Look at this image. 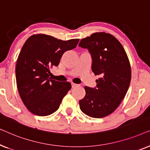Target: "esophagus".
<instances>
[{"instance_id":"34e87169","label":"esophagus","mask_w":150,"mask_h":150,"mask_svg":"<svg viewBox=\"0 0 150 150\" xmlns=\"http://www.w3.org/2000/svg\"><path fill=\"white\" fill-rule=\"evenodd\" d=\"M77 86H79V85H77V84H75V83H71V87H72V88L76 87Z\"/></svg>"}]
</instances>
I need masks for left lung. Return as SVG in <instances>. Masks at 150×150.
Masks as SVG:
<instances>
[{
    "instance_id": "8db88e82",
    "label": "left lung",
    "mask_w": 150,
    "mask_h": 150,
    "mask_svg": "<svg viewBox=\"0 0 150 150\" xmlns=\"http://www.w3.org/2000/svg\"><path fill=\"white\" fill-rule=\"evenodd\" d=\"M79 46L89 50L92 71L101 76L96 80V88L85 87L86 94L79 101L80 108L91 117H104L120 106L128 89L131 80L128 57L117 39L104 32L82 39Z\"/></svg>"
}]
</instances>
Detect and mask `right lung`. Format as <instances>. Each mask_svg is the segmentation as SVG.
Listing matches in <instances>:
<instances>
[{
	"instance_id": "add662e5",
	"label": "right lung",
	"mask_w": 150,
	"mask_h": 150,
	"mask_svg": "<svg viewBox=\"0 0 150 150\" xmlns=\"http://www.w3.org/2000/svg\"><path fill=\"white\" fill-rule=\"evenodd\" d=\"M79 42V39L63 41L35 34L24 43L16 63V83L22 102L33 114L47 116L59 108L71 83L51 79L48 74L59 64L64 52L75 48Z\"/></svg>"
}]
</instances>
